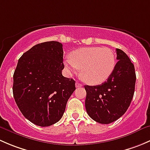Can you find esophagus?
Wrapping results in <instances>:
<instances>
[{
  "mask_svg": "<svg viewBox=\"0 0 150 150\" xmlns=\"http://www.w3.org/2000/svg\"><path fill=\"white\" fill-rule=\"evenodd\" d=\"M75 86H76V88H79V87H82L83 85L81 83H80L79 82H78V81H77V82L75 83Z\"/></svg>",
  "mask_w": 150,
  "mask_h": 150,
  "instance_id": "obj_1",
  "label": "esophagus"
}]
</instances>
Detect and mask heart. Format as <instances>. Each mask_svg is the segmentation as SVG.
<instances>
[{
    "instance_id": "heart-1",
    "label": "heart",
    "mask_w": 150,
    "mask_h": 150,
    "mask_svg": "<svg viewBox=\"0 0 150 150\" xmlns=\"http://www.w3.org/2000/svg\"><path fill=\"white\" fill-rule=\"evenodd\" d=\"M64 63L70 75H75L81 69V76L86 82L98 85L107 81L112 73L115 57L108 48L88 47L71 53Z\"/></svg>"
}]
</instances>
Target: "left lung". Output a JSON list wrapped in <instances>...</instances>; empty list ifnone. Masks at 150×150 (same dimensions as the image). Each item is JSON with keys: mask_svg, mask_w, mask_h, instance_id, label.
<instances>
[{"mask_svg": "<svg viewBox=\"0 0 150 150\" xmlns=\"http://www.w3.org/2000/svg\"><path fill=\"white\" fill-rule=\"evenodd\" d=\"M117 59L112 73L98 86H85V101L88 115L96 122L109 124L127 111L135 90L134 65L124 51L117 48Z\"/></svg>", "mask_w": 150, "mask_h": 150, "instance_id": "1", "label": "left lung"}]
</instances>
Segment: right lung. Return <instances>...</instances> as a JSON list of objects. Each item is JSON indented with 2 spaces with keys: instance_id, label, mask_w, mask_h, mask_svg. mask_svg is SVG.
<instances>
[{
  "instance_id": "right-lung-1",
  "label": "right lung",
  "mask_w": 150,
  "mask_h": 150,
  "mask_svg": "<svg viewBox=\"0 0 150 150\" xmlns=\"http://www.w3.org/2000/svg\"><path fill=\"white\" fill-rule=\"evenodd\" d=\"M63 53L59 42L39 43L19 58L13 73L15 102L22 115L39 126L58 122L75 90V81L62 74Z\"/></svg>"
}]
</instances>
